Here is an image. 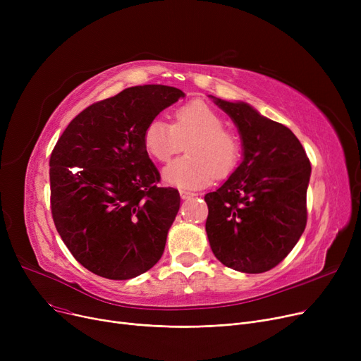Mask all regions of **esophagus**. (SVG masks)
<instances>
[{"label": "esophagus", "mask_w": 361, "mask_h": 361, "mask_svg": "<svg viewBox=\"0 0 361 361\" xmlns=\"http://www.w3.org/2000/svg\"><path fill=\"white\" fill-rule=\"evenodd\" d=\"M180 196H181V199L184 200V199H190V197H193V196H195V193H193V192H190V190H180Z\"/></svg>", "instance_id": "obj_1"}]
</instances>
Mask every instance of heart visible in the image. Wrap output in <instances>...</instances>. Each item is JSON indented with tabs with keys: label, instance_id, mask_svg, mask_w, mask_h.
Returning <instances> with one entry per match:
<instances>
[{
	"label": "heart",
	"instance_id": "1",
	"mask_svg": "<svg viewBox=\"0 0 361 361\" xmlns=\"http://www.w3.org/2000/svg\"><path fill=\"white\" fill-rule=\"evenodd\" d=\"M147 154L166 162L188 143L187 154L166 165L162 177L166 184L193 188L209 184L216 176L233 173L241 146L231 131L224 128V118L207 104L195 101L174 112V124L162 118L152 120L143 131Z\"/></svg>",
	"mask_w": 361,
	"mask_h": 361
}]
</instances>
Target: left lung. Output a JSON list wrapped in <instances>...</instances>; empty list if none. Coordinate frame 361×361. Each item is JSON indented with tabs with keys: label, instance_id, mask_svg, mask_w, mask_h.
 <instances>
[{
	"label": "left lung",
	"instance_id": "left-lung-1",
	"mask_svg": "<svg viewBox=\"0 0 361 361\" xmlns=\"http://www.w3.org/2000/svg\"><path fill=\"white\" fill-rule=\"evenodd\" d=\"M209 98L235 124L243 159L218 190L204 196L207 240L225 267L267 272L287 257L306 228L310 161L288 127L243 101Z\"/></svg>",
	"mask_w": 361,
	"mask_h": 361
}]
</instances>
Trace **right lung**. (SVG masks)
<instances>
[{
    "label": "right lung",
    "mask_w": 361,
    "mask_h": 361,
    "mask_svg": "<svg viewBox=\"0 0 361 361\" xmlns=\"http://www.w3.org/2000/svg\"><path fill=\"white\" fill-rule=\"evenodd\" d=\"M164 85L133 86L83 109L49 159L55 228L82 267L108 279H130L161 259L180 209L176 188L143 143L146 126L184 98Z\"/></svg>",
    "instance_id": "right-lung-1"
}]
</instances>
